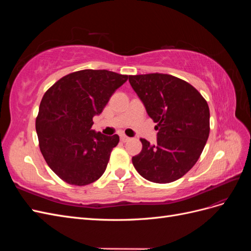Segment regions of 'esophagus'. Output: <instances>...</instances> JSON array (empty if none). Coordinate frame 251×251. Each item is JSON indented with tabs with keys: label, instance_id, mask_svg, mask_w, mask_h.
<instances>
[{
	"label": "esophagus",
	"instance_id": "obj_1",
	"mask_svg": "<svg viewBox=\"0 0 251 251\" xmlns=\"http://www.w3.org/2000/svg\"><path fill=\"white\" fill-rule=\"evenodd\" d=\"M119 137H120V140L123 141V142H126V141H128V140L131 139L130 137H127V136H126V135H125V134H120V135H119Z\"/></svg>",
	"mask_w": 251,
	"mask_h": 251
}]
</instances>
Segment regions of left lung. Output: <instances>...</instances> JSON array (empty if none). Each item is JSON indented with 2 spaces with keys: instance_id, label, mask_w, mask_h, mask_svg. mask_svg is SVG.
<instances>
[{
  "instance_id": "1",
  "label": "left lung",
  "mask_w": 251,
  "mask_h": 251,
  "mask_svg": "<svg viewBox=\"0 0 251 251\" xmlns=\"http://www.w3.org/2000/svg\"><path fill=\"white\" fill-rule=\"evenodd\" d=\"M148 115L157 124V143L140 139L142 150L132 158L140 176L170 183L191 170L209 135V108L188 82L173 75L151 73L128 76Z\"/></svg>"
}]
</instances>
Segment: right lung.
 I'll use <instances>...</instances> for the list:
<instances>
[{
  "label": "right lung",
  "mask_w": 251,
  "mask_h": 251,
  "mask_svg": "<svg viewBox=\"0 0 251 251\" xmlns=\"http://www.w3.org/2000/svg\"><path fill=\"white\" fill-rule=\"evenodd\" d=\"M127 75L108 70H81L66 75L44 94L35 128L49 168L72 185L100 179L119 136L92 130L110 97Z\"/></svg>",
  "instance_id": "right-lung-1"
}]
</instances>
